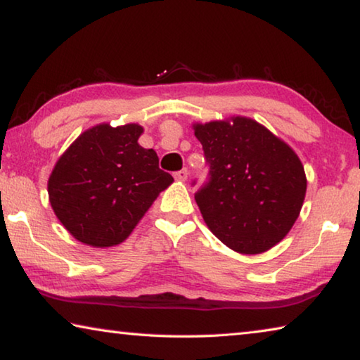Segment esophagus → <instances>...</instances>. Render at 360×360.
<instances>
[{
	"label": "esophagus",
	"mask_w": 360,
	"mask_h": 360,
	"mask_svg": "<svg viewBox=\"0 0 360 360\" xmlns=\"http://www.w3.org/2000/svg\"><path fill=\"white\" fill-rule=\"evenodd\" d=\"M187 176H188L187 168H182V169H179V172H176V173H174V179H176V181H181V182H184V181L187 179Z\"/></svg>",
	"instance_id": "esophagus-1"
}]
</instances>
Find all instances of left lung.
<instances>
[{
    "instance_id": "1",
    "label": "left lung",
    "mask_w": 360,
    "mask_h": 360,
    "mask_svg": "<svg viewBox=\"0 0 360 360\" xmlns=\"http://www.w3.org/2000/svg\"><path fill=\"white\" fill-rule=\"evenodd\" d=\"M193 130L210 165L208 182L195 193L208 229L241 254L278 245L307 193L300 158L264 125L241 115L193 124Z\"/></svg>"
}]
</instances>
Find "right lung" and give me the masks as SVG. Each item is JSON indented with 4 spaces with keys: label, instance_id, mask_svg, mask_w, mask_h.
<instances>
[{
    "label": "right lung",
    "instance_id": "right-lung-1",
    "mask_svg": "<svg viewBox=\"0 0 360 360\" xmlns=\"http://www.w3.org/2000/svg\"><path fill=\"white\" fill-rule=\"evenodd\" d=\"M143 127L100 124L58 158L47 182L49 202L77 241L120 245L173 176L158 168L154 149L138 144Z\"/></svg>",
    "mask_w": 360,
    "mask_h": 360
}]
</instances>
